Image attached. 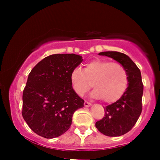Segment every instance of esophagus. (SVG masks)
<instances>
[{"mask_svg": "<svg viewBox=\"0 0 160 160\" xmlns=\"http://www.w3.org/2000/svg\"><path fill=\"white\" fill-rule=\"evenodd\" d=\"M83 104H84L85 107H87V108L90 107V106H91V103L88 102V101H84V103H83Z\"/></svg>", "mask_w": 160, "mask_h": 160, "instance_id": "34e87169", "label": "esophagus"}]
</instances>
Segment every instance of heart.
Wrapping results in <instances>:
<instances>
[{
    "label": "heart",
    "instance_id": "1",
    "mask_svg": "<svg viewBox=\"0 0 160 160\" xmlns=\"http://www.w3.org/2000/svg\"><path fill=\"white\" fill-rule=\"evenodd\" d=\"M74 93L83 97L92 87L91 97L105 103L118 101L126 91L128 83L127 72L118 63L96 59L88 62L83 70L76 67L70 74Z\"/></svg>",
    "mask_w": 160,
    "mask_h": 160
}]
</instances>
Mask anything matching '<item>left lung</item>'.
Segmentation results:
<instances>
[{"instance_id": "1", "label": "left lung", "mask_w": 160, "mask_h": 160, "mask_svg": "<svg viewBox=\"0 0 160 160\" xmlns=\"http://www.w3.org/2000/svg\"><path fill=\"white\" fill-rule=\"evenodd\" d=\"M101 56L112 58L124 67L128 79L123 96L104 108V117L95 124L100 132L110 137L125 135L133 128L142 110L143 83L141 72L127 55L118 52H102Z\"/></svg>"}]
</instances>
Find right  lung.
I'll return each instance as SVG.
<instances>
[{
    "mask_svg": "<svg viewBox=\"0 0 160 160\" xmlns=\"http://www.w3.org/2000/svg\"><path fill=\"white\" fill-rule=\"evenodd\" d=\"M83 61L73 54H54L44 58L28 75L22 95L24 120L37 135L59 137L72 124V114L83 107L82 98L70 83L72 70Z\"/></svg>",
    "mask_w": 160,
    "mask_h": 160,
    "instance_id": "add662e5",
    "label": "right lung"
}]
</instances>
